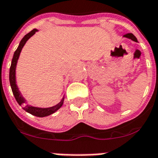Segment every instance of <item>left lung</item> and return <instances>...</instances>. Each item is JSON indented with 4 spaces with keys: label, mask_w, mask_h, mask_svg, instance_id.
I'll use <instances>...</instances> for the list:
<instances>
[{
    "label": "left lung",
    "mask_w": 158,
    "mask_h": 158,
    "mask_svg": "<svg viewBox=\"0 0 158 158\" xmlns=\"http://www.w3.org/2000/svg\"><path fill=\"white\" fill-rule=\"evenodd\" d=\"M124 37H125V38H130V39H131V40H133V41H135V42H136V43L138 42L137 38H135V36L134 35L133 33H127V34L124 35Z\"/></svg>",
    "instance_id": "obj_1"
}]
</instances>
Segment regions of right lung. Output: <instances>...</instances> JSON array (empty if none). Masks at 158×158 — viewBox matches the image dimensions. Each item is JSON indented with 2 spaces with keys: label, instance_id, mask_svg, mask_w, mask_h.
<instances>
[{
  "label": "right lung",
  "instance_id": "obj_1",
  "mask_svg": "<svg viewBox=\"0 0 158 158\" xmlns=\"http://www.w3.org/2000/svg\"><path fill=\"white\" fill-rule=\"evenodd\" d=\"M37 31H38V29L34 28V29H33L31 32L27 33V34L22 38V40L20 41L18 48L16 49V51L15 52V53H14L13 58H12V61H11L10 68V84L11 89H12V92H13V94L14 96H15V98L16 101H17V102H18L19 105L23 106V110H26L27 112L30 113L32 115H35V116H38V117H44V116H48V115H52V114L56 112L57 110H59L60 108L61 107V106L63 105V102H64V97H63V98L61 99V101L59 103L56 104V105L54 106H52V107L39 108L35 107V106H32L29 105H25L26 100L22 97L20 92L19 91V89L18 87H17V84H16L15 80L16 64H17V61H18L19 57V54H20L21 52V50H22V48H23V47L26 43V42H27V41H28V39L37 32Z\"/></svg>",
  "mask_w": 158,
  "mask_h": 158
}]
</instances>
